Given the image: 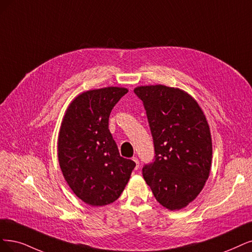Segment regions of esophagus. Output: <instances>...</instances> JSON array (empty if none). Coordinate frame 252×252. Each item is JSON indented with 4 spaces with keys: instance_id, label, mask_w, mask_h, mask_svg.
<instances>
[{
    "instance_id": "obj_1",
    "label": "esophagus",
    "mask_w": 252,
    "mask_h": 252,
    "mask_svg": "<svg viewBox=\"0 0 252 252\" xmlns=\"http://www.w3.org/2000/svg\"><path fill=\"white\" fill-rule=\"evenodd\" d=\"M133 161L136 163V168H135V169L138 170V169H139V161H138V159H137V158L134 157V158H133Z\"/></svg>"
}]
</instances>
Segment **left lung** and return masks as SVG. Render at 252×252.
Here are the masks:
<instances>
[{
    "mask_svg": "<svg viewBox=\"0 0 252 252\" xmlns=\"http://www.w3.org/2000/svg\"><path fill=\"white\" fill-rule=\"evenodd\" d=\"M134 93L143 102L155 147L143 178L163 207L180 210L196 198L209 178L208 121L196 100L179 88L141 86Z\"/></svg>",
    "mask_w": 252,
    "mask_h": 252,
    "instance_id": "obj_1",
    "label": "left lung"
}]
</instances>
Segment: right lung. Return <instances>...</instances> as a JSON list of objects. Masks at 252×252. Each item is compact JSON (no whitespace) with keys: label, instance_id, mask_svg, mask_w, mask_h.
<instances>
[{"label":"right lung","instance_id":"right-lung-1","mask_svg":"<svg viewBox=\"0 0 252 252\" xmlns=\"http://www.w3.org/2000/svg\"><path fill=\"white\" fill-rule=\"evenodd\" d=\"M127 89L107 87L82 93L69 105L59 133L58 158L70 189L90 206L114 202L136 163L120 157L109 129L112 109Z\"/></svg>","mask_w":252,"mask_h":252}]
</instances>
